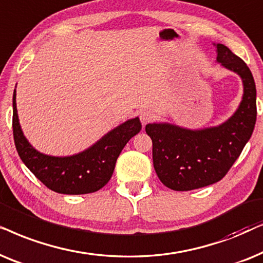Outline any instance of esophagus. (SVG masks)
<instances>
[{"instance_id": "obj_1", "label": "esophagus", "mask_w": 263, "mask_h": 263, "mask_svg": "<svg viewBox=\"0 0 263 263\" xmlns=\"http://www.w3.org/2000/svg\"><path fill=\"white\" fill-rule=\"evenodd\" d=\"M139 119H141L143 125H146L148 122H152L154 119H155V115H154L153 111L150 110H143L142 113L139 114Z\"/></svg>"}]
</instances>
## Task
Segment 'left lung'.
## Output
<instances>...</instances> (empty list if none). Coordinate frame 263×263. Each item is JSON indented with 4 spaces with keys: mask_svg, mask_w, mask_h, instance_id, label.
Returning a JSON list of instances; mask_svg holds the SVG:
<instances>
[{
    "mask_svg": "<svg viewBox=\"0 0 263 263\" xmlns=\"http://www.w3.org/2000/svg\"><path fill=\"white\" fill-rule=\"evenodd\" d=\"M216 60L243 79L244 95L232 118L218 127L199 131L170 124H148L153 162L163 185L174 191L204 187L221 180L239 157L256 122V86L246 62L223 44Z\"/></svg>",
    "mask_w": 263,
    "mask_h": 263,
    "instance_id": "8db88e82",
    "label": "left lung"
}]
</instances>
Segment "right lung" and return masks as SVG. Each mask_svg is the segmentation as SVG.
I'll return each instance as SVG.
<instances>
[{
  "instance_id": "add662e5",
  "label": "right lung",
  "mask_w": 263,
  "mask_h": 263,
  "mask_svg": "<svg viewBox=\"0 0 263 263\" xmlns=\"http://www.w3.org/2000/svg\"><path fill=\"white\" fill-rule=\"evenodd\" d=\"M141 128L139 118H135L111 129L85 152L67 157L44 155L33 149L24 137L17 119L14 90L13 137L16 152L34 177L59 194L83 195L102 189L111 178L121 150Z\"/></svg>"
}]
</instances>
